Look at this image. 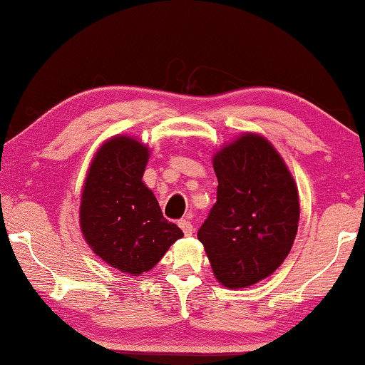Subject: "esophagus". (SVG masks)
Masks as SVG:
<instances>
[{"label":"esophagus","mask_w":365,"mask_h":365,"mask_svg":"<svg viewBox=\"0 0 365 365\" xmlns=\"http://www.w3.org/2000/svg\"><path fill=\"white\" fill-rule=\"evenodd\" d=\"M178 227L183 230L185 236H192L193 235V225H192V222H190V220H185V218L180 220V222H178Z\"/></svg>","instance_id":"1"}]
</instances>
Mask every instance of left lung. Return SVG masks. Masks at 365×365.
<instances>
[{"label":"left lung","instance_id":"1","mask_svg":"<svg viewBox=\"0 0 365 365\" xmlns=\"http://www.w3.org/2000/svg\"><path fill=\"white\" fill-rule=\"evenodd\" d=\"M217 203L198 230L215 278L248 287L283 264L294 243L299 195L283 157L263 135L246 132L213 155Z\"/></svg>","mask_w":365,"mask_h":365}]
</instances>
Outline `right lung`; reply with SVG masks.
<instances>
[{"mask_svg":"<svg viewBox=\"0 0 365 365\" xmlns=\"http://www.w3.org/2000/svg\"><path fill=\"white\" fill-rule=\"evenodd\" d=\"M147 145L129 135L102 143L82 187L79 223L92 251L112 268L138 276L150 271L182 230L163 218L152 190L142 182Z\"/></svg>","mask_w":365,"mask_h":365,"instance_id":"add662e5","label":"right lung"}]
</instances>
